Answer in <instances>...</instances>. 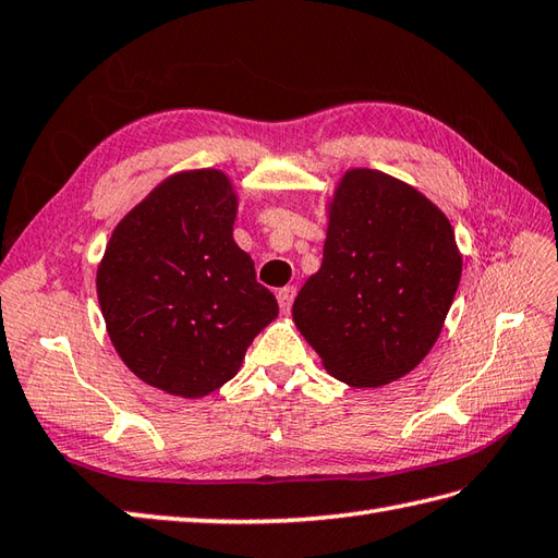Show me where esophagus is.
<instances>
[{
  "instance_id": "1",
  "label": "esophagus",
  "mask_w": 558,
  "mask_h": 558,
  "mask_svg": "<svg viewBox=\"0 0 558 558\" xmlns=\"http://www.w3.org/2000/svg\"><path fill=\"white\" fill-rule=\"evenodd\" d=\"M277 299H279V307H281V311L289 313L291 305H293V299H295V287H283V289H279Z\"/></svg>"
}]
</instances>
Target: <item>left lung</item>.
Segmentation results:
<instances>
[{
	"label": "left lung",
	"mask_w": 558,
	"mask_h": 558,
	"mask_svg": "<svg viewBox=\"0 0 558 558\" xmlns=\"http://www.w3.org/2000/svg\"><path fill=\"white\" fill-rule=\"evenodd\" d=\"M329 209L322 267L293 322L329 375L381 387L435 345L463 259L441 209L381 171L351 169Z\"/></svg>",
	"instance_id": "1"
}]
</instances>
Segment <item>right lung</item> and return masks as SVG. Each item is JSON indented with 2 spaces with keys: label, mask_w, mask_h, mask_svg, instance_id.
I'll list each match as a JSON object with an SVG mask.
<instances>
[{
  "label": "right lung",
  "mask_w": 558,
  "mask_h": 558,
  "mask_svg": "<svg viewBox=\"0 0 558 558\" xmlns=\"http://www.w3.org/2000/svg\"><path fill=\"white\" fill-rule=\"evenodd\" d=\"M233 219L231 181L197 169L159 183L111 233L97 299L121 361L150 387L183 399L219 389L279 315Z\"/></svg>",
  "instance_id": "add662e5"
}]
</instances>
